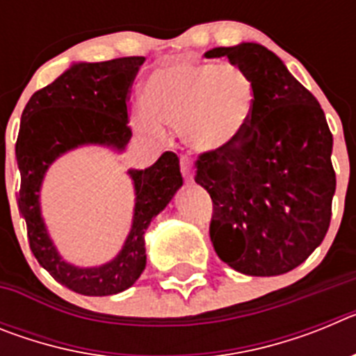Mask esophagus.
Wrapping results in <instances>:
<instances>
[{"mask_svg":"<svg viewBox=\"0 0 356 356\" xmlns=\"http://www.w3.org/2000/svg\"><path fill=\"white\" fill-rule=\"evenodd\" d=\"M180 168H181V175H184L185 181H193L194 180V168H193V162H191V159H187V156H181Z\"/></svg>","mask_w":356,"mask_h":356,"instance_id":"esophagus-1","label":"esophagus"}]
</instances>
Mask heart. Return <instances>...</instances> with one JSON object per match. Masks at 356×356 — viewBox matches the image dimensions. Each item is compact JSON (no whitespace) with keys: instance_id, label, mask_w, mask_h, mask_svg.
Masks as SVG:
<instances>
[{"instance_id":"obj_1","label":"heart","mask_w":356,"mask_h":356,"mask_svg":"<svg viewBox=\"0 0 356 356\" xmlns=\"http://www.w3.org/2000/svg\"><path fill=\"white\" fill-rule=\"evenodd\" d=\"M253 106V81L238 65L185 58L151 74L146 105L135 110V124L151 135L162 134V122L181 127L188 146L217 151L241 137Z\"/></svg>"}]
</instances>
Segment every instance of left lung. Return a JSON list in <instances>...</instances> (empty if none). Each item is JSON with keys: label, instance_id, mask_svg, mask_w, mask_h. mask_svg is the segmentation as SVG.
<instances>
[{"label": "left lung", "instance_id": "8db88e82", "mask_svg": "<svg viewBox=\"0 0 356 356\" xmlns=\"http://www.w3.org/2000/svg\"><path fill=\"white\" fill-rule=\"evenodd\" d=\"M205 56H228L254 89L253 114L241 137L196 160L194 180L213 203V250L242 275H284L319 246L332 219L337 181L325 112L260 44L213 48Z\"/></svg>", "mask_w": 356, "mask_h": 356}]
</instances>
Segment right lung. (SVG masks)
<instances>
[{
    "label": "right lung",
    "instance_id": "right-lung-1",
    "mask_svg": "<svg viewBox=\"0 0 356 356\" xmlns=\"http://www.w3.org/2000/svg\"><path fill=\"white\" fill-rule=\"evenodd\" d=\"M144 56L106 62H80L30 97L21 115L15 159L21 171L19 210L26 221L28 241L37 262L71 291L83 296H110L127 291L146 267L144 234L151 219L168 207L181 187L180 160L162 153L151 168L128 175L135 187L134 222L127 242L112 262L76 267L62 260L40 216L39 193L48 168L65 151L99 144L115 151L131 137L128 102Z\"/></svg>",
    "mask_w": 356,
    "mask_h": 356
}]
</instances>
